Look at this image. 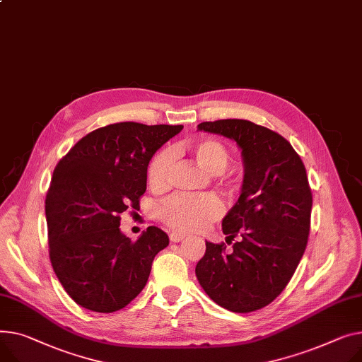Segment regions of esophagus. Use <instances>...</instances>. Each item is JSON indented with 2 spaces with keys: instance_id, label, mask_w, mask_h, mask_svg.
I'll return each mask as SVG.
<instances>
[{
  "instance_id": "esophagus-1",
  "label": "esophagus",
  "mask_w": 362,
  "mask_h": 362,
  "mask_svg": "<svg viewBox=\"0 0 362 362\" xmlns=\"http://www.w3.org/2000/svg\"><path fill=\"white\" fill-rule=\"evenodd\" d=\"M183 238H185V234H182V233H172V234H170V240H172L173 243L182 242Z\"/></svg>"
}]
</instances>
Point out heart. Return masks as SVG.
Listing matches in <instances>:
<instances>
[{"label": "heart", "mask_w": 362, "mask_h": 362, "mask_svg": "<svg viewBox=\"0 0 362 362\" xmlns=\"http://www.w3.org/2000/svg\"><path fill=\"white\" fill-rule=\"evenodd\" d=\"M197 161V164L211 175H221L230 163V153L223 142L204 138L190 141L185 146ZM175 167V154L172 150L163 148L154 154L148 164V185L156 190H163L170 185ZM227 189H234V182H226ZM158 218L168 227L177 231L190 233L206 228L211 223L218 220L223 214L221 202L214 197L190 199L185 197H172L160 204Z\"/></svg>", "instance_id": "1"}]
</instances>
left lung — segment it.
<instances>
[{
	"label": "left lung",
	"mask_w": 362,
	"mask_h": 362,
	"mask_svg": "<svg viewBox=\"0 0 362 362\" xmlns=\"http://www.w3.org/2000/svg\"><path fill=\"white\" fill-rule=\"evenodd\" d=\"M199 131L224 135L242 150V194L223 220L231 252L206 242L195 274L212 301L234 313L271 304L304 255L313 197L305 167L284 136L246 119L202 122Z\"/></svg>",
	"instance_id": "left-lung-1"
}]
</instances>
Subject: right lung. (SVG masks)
I'll use <instances>...</instances> for the list:
<instances>
[{
	"mask_svg": "<svg viewBox=\"0 0 362 362\" xmlns=\"http://www.w3.org/2000/svg\"><path fill=\"white\" fill-rule=\"evenodd\" d=\"M182 129L112 124L83 136L57 164L45 201L49 259L78 305L113 313L146 286L168 237L151 226L131 242L120 233V214L139 208L151 157Z\"/></svg>",
	"mask_w": 362,
	"mask_h": 362,
	"instance_id": "1",
	"label": "right lung"
}]
</instances>
